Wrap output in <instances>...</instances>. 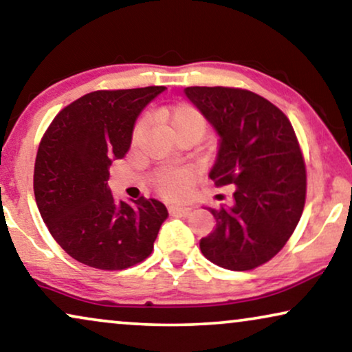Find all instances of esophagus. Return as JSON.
Segmentation results:
<instances>
[{"mask_svg": "<svg viewBox=\"0 0 352 352\" xmlns=\"http://www.w3.org/2000/svg\"><path fill=\"white\" fill-rule=\"evenodd\" d=\"M190 206H182V205H171L170 206V213L171 214H179V216H186L190 213Z\"/></svg>", "mask_w": 352, "mask_h": 352, "instance_id": "obj_1", "label": "esophagus"}]
</instances>
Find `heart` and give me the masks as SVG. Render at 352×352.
<instances>
[{"instance_id":"obj_1","label":"heart","mask_w":352,"mask_h":352,"mask_svg":"<svg viewBox=\"0 0 352 352\" xmlns=\"http://www.w3.org/2000/svg\"><path fill=\"white\" fill-rule=\"evenodd\" d=\"M170 123L175 131L177 129H199L205 131V118L199 110L192 107V105H179L173 112ZM157 190L162 195L170 197V199L181 200L186 199L190 194L192 186H194V175L189 170H177V171H165L157 177L155 181Z\"/></svg>"}]
</instances>
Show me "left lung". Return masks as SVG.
<instances>
[{
  "label": "left lung",
  "instance_id": "obj_1",
  "mask_svg": "<svg viewBox=\"0 0 352 352\" xmlns=\"http://www.w3.org/2000/svg\"><path fill=\"white\" fill-rule=\"evenodd\" d=\"M184 93L219 136L210 179L234 186V205L208 208L216 228L200 250L216 266L250 271L280 252L305 208L296 134L280 109L252 91L190 86Z\"/></svg>",
  "mask_w": 352,
  "mask_h": 352
}]
</instances>
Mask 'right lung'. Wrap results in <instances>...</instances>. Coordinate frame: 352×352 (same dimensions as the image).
<instances>
[{"instance_id": "add662e5", "label": "right lung", "mask_w": 352, "mask_h": 352, "mask_svg": "<svg viewBox=\"0 0 352 352\" xmlns=\"http://www.w3.org/2000/svg\"><path fill=\"white\" fill-rule=\"evenodd\" d=\"M165 86L94 91L62 109L38 147L33 190L40 214L62 250L102 271L146 259L166 219L155 199L126 204L109 189V168L131 146L134 123Z\"/></svg>"}]
</instances>
